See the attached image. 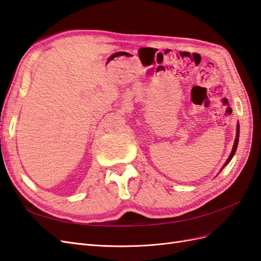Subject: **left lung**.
<instances>
[{
    "label": "left lung",
    "mask_w": 261,
    "mask_h": 261,
    "mask_svg": "<svg viewBox=\"0 0 261 261\" xmlns=\"http://www.w3.org/2000/svg\"><path fill=\"white\" fill-rule=\"evenodd\" d=\"M239 137H240V125H238V130H236V138H235V141H234V146H233V149H232V152H231L230 156H228V159L226 160V162H225V164H224V167H225V165H226L228 162L231 161V159H232L234 153H235V151H236V148H238V145H239Z\"/></svg>",
    "instance_id": "left-lung-1"
}]
</instances>
